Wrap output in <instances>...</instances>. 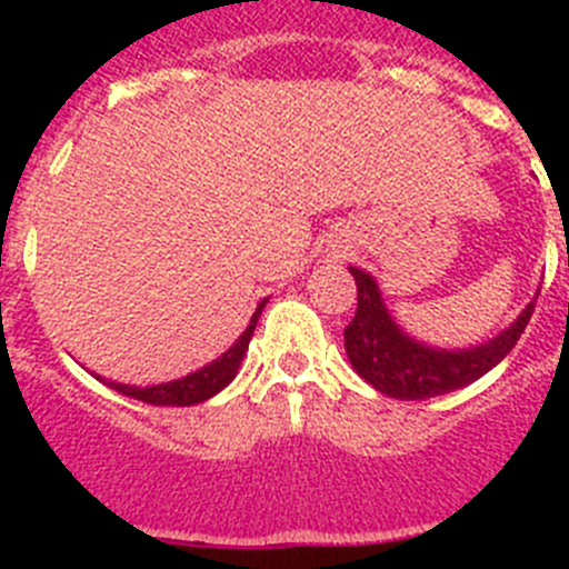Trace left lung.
<instances>
[{"label":"left lung","mask_w":569,"mask_h":569,"mask_svg":"<svg viewBox=\"0 0 569 569\" xmlns=\"http://www.w3.org/2000/svg\"><path fill=\"white\" fill-rule=\"evenodd\" d=\"M349 272L358 286V311L343 327L349 363L369 386L401 401L432 399L476 382L512 352L533 313L531 302L518 321L492 341L465 352H443L407 338L388 317L375 280L355 267Z\"/></svg>","instance_id":"1"}]
</instances>
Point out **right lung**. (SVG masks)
<instances>
[{"instance_id": "1", "label": "right lung", "mask_w": 569, "mask_h": 569, "mask_svg": "<svg viewBox=\"0 0 569 569\" xmlns=\"http://www.w3.org/2000/svg\"><path fill=\"white\" fill-rule=\"evenodd\" d=\"M261 308L263 302L258 306V311L252 313L248 330L239 336V341L228 349L222 358H217L214 363L203 366L200 371L194 375L183 377V380L176 382H164V386H153V388H134V386H120V382H109L118 393L131 396V399H140L148 401V405H168V407H189V405H198V401H206L209 396H214L217 391L228 386V382L237 377L239 363H242L244 352H248V343L252 338V330H256V321L261 317Z\"/></svg>"}]
</instances>
